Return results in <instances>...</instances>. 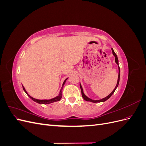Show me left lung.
<instances>
[{
	"mask_svg": "<svg viewBox=\"0 0 146 146\" xmlns=\"http://www.w3.org/2000/svg\"><path fill=\"white\" fill-rule=\"evenodd\" d=\"M112 50V52H113V55L114 56V57H115V62L118 65V69H119V74H118V78H117V84H116V87L114 88V89L113 90V91L110 93L108 96L106 97V98H103L102 99H100V100H92L91 99L88 98V97L84 94L83 92V88H82V86L81 85V84L80 83V89H81V91H82V97L84 99V100H85L86 101H88V102H93V103H97V102H105L107 100H108L110 97H111L113 94L114 92V91H115V90H116V88H117L118 85H119V79H120V68H119V61H118V58H117V56L116 55V54H115V52H114V50L113 49V48H111Z\"/></svg>",
	"mask_w": 146,
	"mask_h": 146,
	"instance_id": "obj_1",
	"label": "left lung"
}]
</instances>
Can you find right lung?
Here are the masks:
<instances>
[{"instance_id": "add662e5", "label": "right lung", "mask_w": 146, "mask_h": 146, "mask_svg": "<svg viewBox=\"0 0 146 146\" xmlns=\"http://www.w3.org/2000/svg\"><path fill=\"white\" fill-rule=\"evenodd\" d=\"M67 79H68V78H66V80L64 81V82H63V86H62V87H61V90H60V91L58 96L55 97V98H54L49 99V100H46V99H45V100H39V99H35V98H32V97H31V96L27 93V92L26 91V90H25V88L24 87L23 85V88L24 91L25 92V93L27 94V96L29 97V98H30L31 99H32L33 101L35 102H36V103L39 104H51V103H53V102H57V101L60 100V99H61V98H62V90H63V88L64 85L65 84L66 81L67 80Z\"/></svg>"}]
</instances>
